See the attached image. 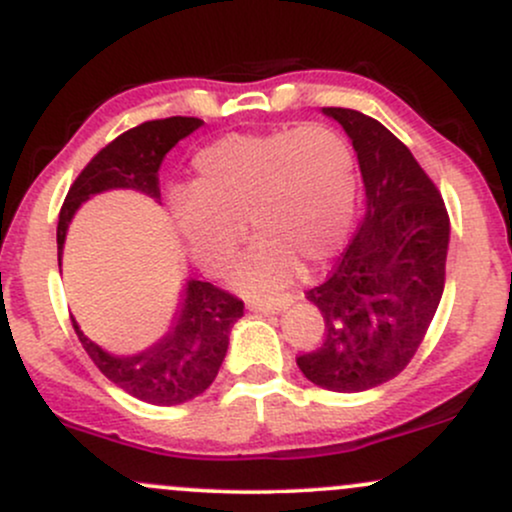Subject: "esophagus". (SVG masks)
I'll return each mask as SVG.
<instances>
[{
    "mask_svg": "<svg viewBox=\"0 0 512 512\" xmlns=\"http://www.w3.org/2000/svg\"><path fill=\"white\" fill-rule=\"evenodd\" d=\"M291 301H293L291 296H281V298H250L248 308L255 310V313H279V310H284Z\"/></svg>",
    "mask_w": 512,
    "mask_h": 512,
    "instance_id": "obj_1",
    "label": "esophagus"
}]
</instances>
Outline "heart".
<instances>
[{"mask_svg":"<svg viewBox=\"0 0 512 512\" xmlns=\"http://www.w3.org/2000/svg\"><path fill=\"white\" fill-rule=\"evenodd\" d=\"M192 190L170 197L182 243L199 267L219 272L245 236H257L236 269L243 289H279L301 262L342 250L356 204L351 146L327 125L228 134L192 161Z\"/></svg>","mask_w":512,"mask_h":512,"instance_id":"obj_1","label":"heart"}]
</instances>
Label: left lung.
Listing matches in <instances>:
<instances>
[{"instance_id": "1", "label": "left lung", "mask_w": 512, "mask_h": 512, "mask_svg": "<svg viewBox=\"0 0 512 512\" xmlns=\"http://www.w3.org/2000/svg\"><path fill=\"white\" fill-rule=\"evenodd\" d=\"M354 146L366 211L330 279L305 293L325 339L296 358L310 383L363 392L402 373L436 315L445 286L450 219L411 151L373 117L322 108Z\"/></svg>"}]
</instances>
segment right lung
Segmentation results:
<instances>
[{
  "label": "right lung",
  "mask_w": 512,
  "mask_h": 512,
  "mask_svg": "<svg viewBox=\"0 0 512 512\" xmlns=\"http://www.w3.org/2000/svg\"><path fill=\"white\" fill-rule=\"evenodd\" d=\"M204 122L199 117H166L120 134L115 142L98 151L69 187L57 223V260L62 262L64 240L76 209L91 197L110 190H134L161 204L158 168L180 139L190 137ZM243 317V301L216 289L209 281L185 279L178 310L168 332L137 354L117 356L72 325L81 346L98 370L127 395L142 402L173 407L202 395L214 383L228 351L233 325Z\"/></svg>",
  "instance_id": "add662e5"
}]
</instances>
